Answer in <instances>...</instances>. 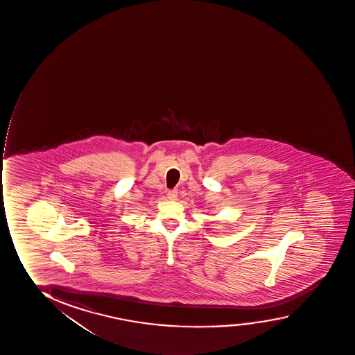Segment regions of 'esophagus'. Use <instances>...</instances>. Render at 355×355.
<instances>
[{
	"label": "esophagus",
	"mask_w": 355,
	"mask_h": 355,
	"mask_svg": "<svg viewBox=\"0 0 355 355\" xmlns=\"http://www.w3.org/2000/svg\"><path fill=\"white\" fill-rule=\"evenodd\" d=\"M168 199H169V200H176V199H178V191H171V192H168Z\"/></svg>",
	"instance_id": "1"
}]
</instances>
